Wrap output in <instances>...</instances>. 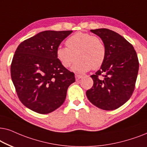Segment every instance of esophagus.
Listing matches in <instances>:
<instances>
[{
	"label": "esophagus",
	"instance_id": "esophagus-1",
	"mask_svg": "<svg viewBox=\"0 0 147 147\" xmlns=\"http://www.w3.org/2000/svg\"><path fill=\"white\" fill-rule=\"evenodd\" d=\"M83 77V76L82 75H78V74H76L75 75V79H76V80H79L80 79H81V78Z\"/></svg>",
	"mask_w": 147,
	"mask_h": 147
}]
</instances>
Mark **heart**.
<instances>
[{"instance_id": "heart-1", "label": "heart", "mask_w": 147, "mask_h": 147, "mask_svg": "<svg viewBox=\"0 0 147 147\" xmlns=\"http://www.w3.org/2000/svg\"><path fill=\"white\" fill-rule=\"evenodd\" d=\"M66 45L67 47L59 46L56 50L58 60L65 68L70 67L77 58L79 60L72 68L77 72L97 70L104 63L106 48L98 37L77 32L66 40Z\"/></svg>"}]
</instances>
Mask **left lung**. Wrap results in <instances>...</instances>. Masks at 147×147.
Masks as SVG:
<instances>
[{"instance_id":"1","label":"left lung","mask_w":147,"mask_h":147,"mask_svg":"<svg viewBox=\"0 0 147 147\" xmlns=\"http://www.w3.org/2000/svg\"><path fill=\"white\" fill-rule=\"evenodd\" d=\"M91 31L102 40L106 48L104 63L91 76L93 85L86 95L90 102L104 110H113L132 96L139 62L132 45L120 34L101 28Z\"/></svg>"}]
</instances>
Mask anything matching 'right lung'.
Instances as JSON below:
<instances>
[{
	"label": "right lung",
	"instance_id": "add662e5",
	"mask_svg": "<svg viewBox=\"0 0 147 147\" xmlns=\"http://www.w3.org/2000/svg\"><path fill=\"white\" fill-rule=\"evenodd\" d=\"M72 31H44L17 47L11 75L21 102L41 114L61 106L75 74L62 65L56 56L60 43Z\"/></svg>",
	"mask_w": 147,
	"mask_h": 147
}]
</instances>
